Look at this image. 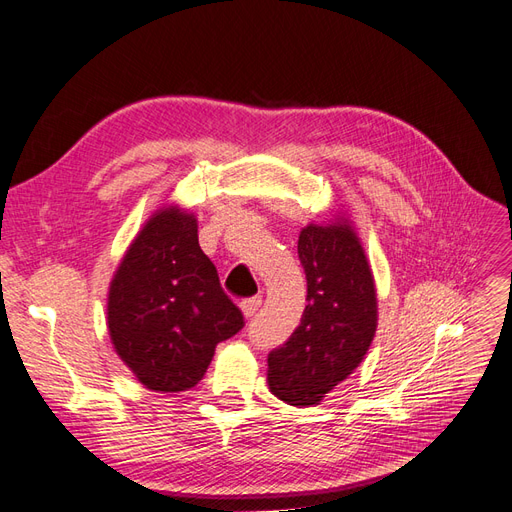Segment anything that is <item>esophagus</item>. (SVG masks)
Returning <instances> with one entry per match:
<instances>
[{
    "instance_id": "obj_1",
    "label": "esophagus",
    "mask_w": 512,
    "mask_h": 512,
    "mask_svg": "<svg viewBox=\"0 0 512 512\" xmlns=\"http://www.w3.org/2000/svg\"><path fill=\"white\" fill-rule=\"evenodd\" d=\"M262 305V299L260 297H250V299H243L241 301V312L245 318H252L258 309Z\"/></svg>"
}]
</instances>
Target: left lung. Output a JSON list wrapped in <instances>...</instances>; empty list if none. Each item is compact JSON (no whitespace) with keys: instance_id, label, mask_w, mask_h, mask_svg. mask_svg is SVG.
I'll list each match as a JSON object with an SVG mask.
<instances>
[{"instance_id":"8db88e82","label":"left lung","mask_w":512,"mask_h":512,"mask_svg":"<svg viewBox=\"0 0 512 512\" xmlns=\"http://www.w3.org/2000/svg\"><path fill=\"white\" fill-rule=\"evenodd\" d=\"M307 305L288 342L269 352V389L290 406H314L359 367L378 324L376 286L348 222L309 224L299 235Z\"/></svg>"}]
</instances>
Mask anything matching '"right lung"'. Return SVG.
I'll use <instances>...</instances> for the list:
<instances>
[{"instance_id":"right-lung-1","label":"right lung","mask_w":512,"mask_h":512,"mask_svg":"<svg viewBox=\"0 0 512 512\" xmlns=\"http://www.w3.org/2000/svg\"><path fill=\"white\" fill-rule=\"evenodd\" d=\"M245 327L241 309L198 245L192 213L158 211L138 232L108 292V333L147 389L188 391L215 346Z\"/></svg>"}]
</instances>
